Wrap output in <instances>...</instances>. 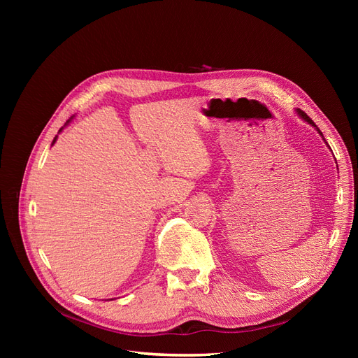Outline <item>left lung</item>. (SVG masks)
Masks as SVG:
<instances>
[{
    "instance_id": "8db88e82",
    "label": "left lung",
    "mask_w": 358,
    "mask_h": 358,
    "mask_svg": "<svg viewBox=\"0 0 358 358\" xmlns=\"http://www.w3.org/2000/svg\"><path fill=\"white\" fill-rule=\"evenodd\" d=\"M297 112H299V115H300V116H301L303 119H305V121H306V122H309V124H310V125H313V127H317L315 124H313V121H312V119H310V117H309V116H308V115H306L305 112H301V110H297ZM318 131H320V129H318ZM320 134L322 136V133H320Z\"/></svg>"
}]
</instances>
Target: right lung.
Here are the masks:
<instances>
[{
	"label": "right lung",
	"instance_id": "1",
	"mask_svg": "<svg viewBox=\"0 0 358 358\" xmlns=\"http://www.w3.org/2000/svg\"><path fill=\"white\" fill-rule=\"evenodd\" d=\"M55 140H57V137H55V138H53V142H55Z\"/></svg>",
	"mask_w": 358,
	"mask_h": 358
}]
</instances>
